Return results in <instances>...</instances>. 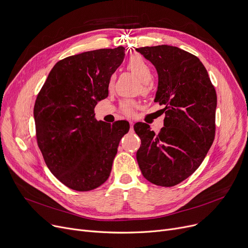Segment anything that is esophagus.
Here are the masks:
<instances>
[{
  "label": "esophagus",
  "mask_w": 248,
  "mask_h": 248,
  "mask_svg": "<svg viewBox=\"0 0 248 248\" xmlns=\"http://www.w3.org/2000/svg\"><path fill=\"white\" fill-rule=\"evenodd\" d=\"M129 125H131V129H133V127H134V123H133V122H129Z\"/></svg>",
  "instance_id": "34e87169"
}]
</instances>
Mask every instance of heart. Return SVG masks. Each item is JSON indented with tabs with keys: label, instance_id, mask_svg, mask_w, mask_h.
Returning a JSON list of instances; mask_svg holds the SVG:
<instances>
[{
	"label": "heart",
	"instance_id": "b5f03b06",
	"mask_svg": "<svg viewBox=\"0 0 248 248\" xmlns=\"http://www.w3.org/2000/svg\"><path fill=\"white\" fill-rule=\"evenodd\" d=\"M127 68L129 71H132L139 79L142 82L141 84V90L144 93H150V85L148 82L152 80L153 73L152 69L150 67V65L144 60V58H141L140 55H134L131 58H129L127 62ZM114 82V77H110L109 82H108V87L111 88ZM137 102L134 100H124L120 104V109L122 110L123 113H124L127 116H131L135 113V109L137 108Z\"/></svg>",
	"mask_w": 248,
	"mask_h": 248
}]
</instances>
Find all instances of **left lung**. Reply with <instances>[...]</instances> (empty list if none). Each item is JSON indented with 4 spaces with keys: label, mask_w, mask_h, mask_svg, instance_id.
I'll return each instance as SVG.
<instances>
[{
    "label": "left lung",
    "mask_w": 248,
    "mask_h": 248,
    "mask_svg": "<svg viewBox=\"0 0 248 248\" xmlns=\"http://www.w3.org/2000/svg\"><path fill=\"white\" fill-rule=\"evenodd\" d=\"M136 50L157 69L155 101L165 112L158 134L145 123L134 125L141 141L137 161L151 183L173 187L197 170L213 144L216 91L202 62L189 52L169 45Z\"/></svg>",
    "instance_id": "obj_1"
}]
</instances>
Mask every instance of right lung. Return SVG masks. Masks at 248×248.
Returning a JSON list of instances; mask_svg holds the SVG:
<instances>
[{"instance_id": "obj_1", "label": "right lung", "mask_w": 248, "mask_h": 248, "mask_svg": "<svg viewBox=\"0 0 248 248\" xmlns=\"http://www.w3.org/2000/svg\"><path fill=\"white\" fill-rule=\"evenodd\" d=\"M124 58L123 46L98 49L58 61L34 106L36 139L44 161L62 184L93 190L106 182L126 121L95 120L98 100L108 96V82Z\"/></svg>"}]
</instances>
